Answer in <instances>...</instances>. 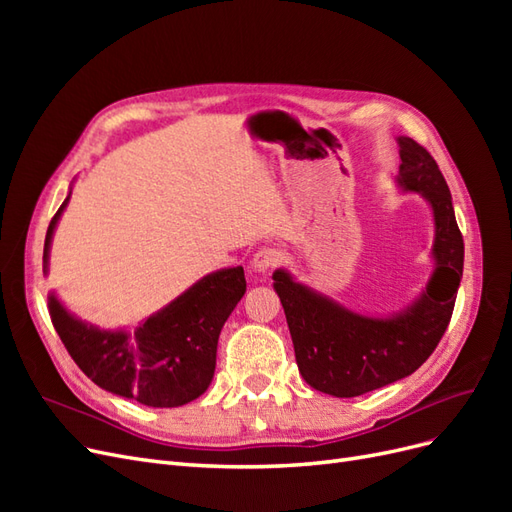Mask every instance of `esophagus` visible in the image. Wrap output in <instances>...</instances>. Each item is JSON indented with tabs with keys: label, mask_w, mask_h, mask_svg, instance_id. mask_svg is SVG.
Returning <instances> with one entry per match:
<instances>
[{
	"label": "esophagus",
	"mask_w": 512,
	"mask_h": 512,
	"mask_svg": "<svg viewBox=\"0 0 512 512\" xmlns=\"http://www.w3.org/2000/svg\"><path fill=\"white\" fill-rule=\"evenodd\" d=\"M280 252L277 250H271V247H262V250H258L256 254H254V258H252V269L256 271V273H267L271 267H275L277 262H280Z\"/></svg>",
	"instance_id": "1"
}]
</instances>
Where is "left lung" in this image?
Returning a JSON list of instances; mask_svg holds the SVG:
<instances>
[{"label": "left lung", "instance_id": "obj_1", "mask_svg": "<svg viewBox=\"0 0 512 512\" xmlns=\"http://www.w3.org/2000/svg\"><path fill=\"white\" fill-rule=\"evenodd\" d=\"M399 192L421 194L431 209L433 271L416 297L393 314L369 316L273 271L303 380L333 397H359L406 378L436 350L451 320L463 275V239L451 190L427 149L397 136Z\"/></svg>", "mask_w": 512, "mask_h": 512}]
</instances>
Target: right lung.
Here are the masks:
<instances>
[{
    "instance_id": "right-lung-1",
    "label": "right lung",
    "mask_w": 512,
    "mask_h": 512,
    "mask_svg": "<svg viewBox=\"0 0 512 512\" xmlns=\"http://www.w3.org/2000/svg\"><path fill=\"white\" fill-rule=\"evenodd\" d=\"M72 183L46 230L44 275H49L51 243L70 203ZM243 294V267H230L203 275L132 331L102 329L79 318L53 290L49 314L74 363L100 389L149 408H179L209 389L222 327Z\"/></svg>"
}]
</instances>
